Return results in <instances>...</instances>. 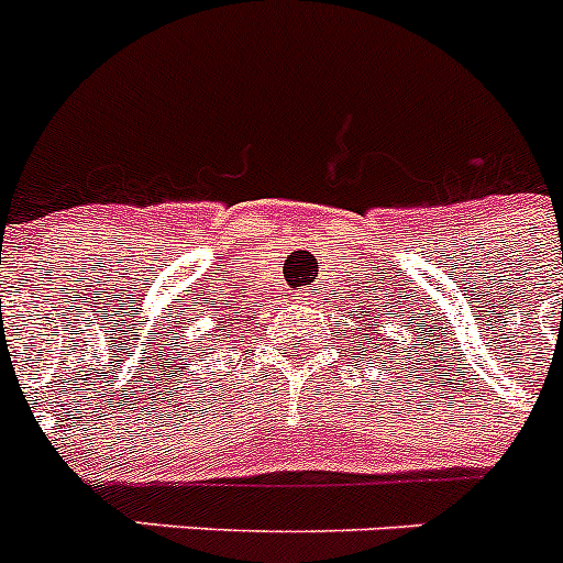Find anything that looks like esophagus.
<instances>
[{
  "mask_svg": "<svg viewBox=\"0 0 563 563\" xmlns=\"http://www.w3.org/2000/svg\"><path fill=\"white\" fill-rule=\"evenodd\" d=\"M301 296H305V298H310V290H305V292H301Z\"/></svg>",
  "mask_w": 563,
  "mask_h": 563,
  "instance_id": "1",
  "label": "esophagus"
}]
</instances>
